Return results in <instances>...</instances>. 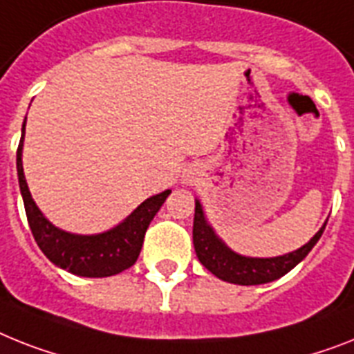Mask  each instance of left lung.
Here are the masks:
<instances>
[{
    "mask_svg": "<svg viewBox=\"0 0 354 354\" xmlns=\"http://www.w3.org/2000/svg\"><path fill=\"white\" fill-rule=\"evenodd\" d=\"M324 226L315 233V236L308 244H304L299 250L286 253L280 257L270 259H259V257L239 255L232 248H227L223 239L215 233L204 215L203 204L195 198V217H194V246L197 259L208 271H212L217 279L224 282H232L239 286H259L268 284L273 280L284 277L293 270L295 266L302 262L308 253L322 236Z\"/></svg>",
    "mask_w": 354,
    "mask_h": 354,
    "instance_id": "1",
    "label": "left lung"
}]
</instances>
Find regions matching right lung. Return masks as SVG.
I'll use <instances>...</instances> for the list:
<instances>
[{"label":"right lung","instance_id":"add662e5","mask_svg":"<svg viewBox=\"0 0 354 354\" xmlns=\"http://www.w3.org/2000/svg\"><path fill=\"white\" fill-rule=\"evenodd\" d=\"M25 124L26 118L23 122L21 141L16 153L17 179H19V189H21L28 226L46 259L72 275L88 277V279L118 275L136 264L137 257L141 253L146 230L160 206L165 204L166 197L171 194V189H165L162 194L146 198L122 223L108 232L95 233V235H77V233L59 230L36 206L26 184L25 174H23L21 157Z\"/></svg>","mask_w":354,"mask_h":354}]
</instances>
